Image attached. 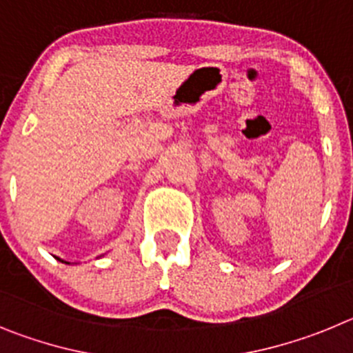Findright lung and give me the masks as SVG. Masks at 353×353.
Instances as JSON below:
<instances>
[{
    "mask_svg": "<svg viewBox=\"0 0 353 353\" xmlns=\"http://www.w3.org/2000/svg\"><path fill=\"white\" fill-rule=\"evenodd\" d=\"M58 260H60V261H61V263H68V261H63V260H61V258H58Z\"/></svg>",
    "mask_w": 353,
    "mask_h": 353,
    "instance_id": "1",
    "label": "right lung"
}]
</instances>
